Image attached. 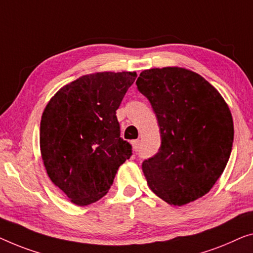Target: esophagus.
Wrapping results in <instances>:
<instances>
[{
	"mask_svg": "<svg viewBox=\"0 0 253 253\" xmlns=\"http://www.w3.org/2000/svg\"><path fill=\"white\" fill-rule=\"evenodd\" d=\"M139 143H141V141H139V139H135V141H133V149L135 151H138Z\"/></svg>",
	"mask_w": 253,
	"mask_h": 253,
	"instance_id": "obj_1",
	"label": "esophagus"
}]
</instances>
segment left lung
Wrapping results in <instances>:
<instances>
[{
  "label": "left lung",
  "instance_id": "left-lung-1",
  "mask_svg": "<svg viewBox=\"0 0 253 253\" xmlns=\"http://www.w3.org/2000/svg\"><path fill=\"white\" fill-rule=\"evenodd\" d=\"M136 85L152 105L161 136L158 153L142 164L146 183L169 205L195 201L211 190L231 156L234 125L227 103L185 68L143 70Z\"/></svg>",
  "mask_w": 253,
  "mask_h": 253
}]
</instances>
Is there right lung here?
Returning a JSON list of instances; mask_svg holds the SVG:
<instances>
[{"label":"right lung","mask_w":253,"mask_h":253,"mask_svg":"<svg viewBox=\"0 0 253 253\" xmlns=\"http://www.w3.org/2000/svg\"><path fill=\"white\" fill-rule=\"evenodd\" d=\"M136 76L135 71L84 75L60 88L44 109V167L74 205L103 198L120 165L131 156L130 144L120 137L116 110Z\"/></svg>","instance_id":"1"}]
</instances>
